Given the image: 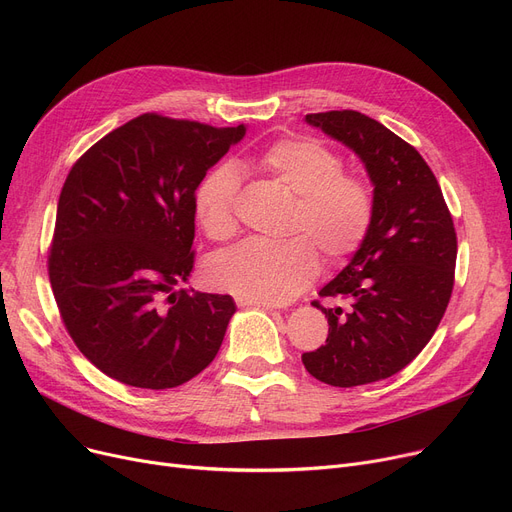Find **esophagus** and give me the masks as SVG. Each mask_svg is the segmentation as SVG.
I'll use <instances>...</instances> for the list:
<instances>
[{"mask_svg":"<svg viewBox=\"0 0 512 512\" xmlns=\"http://www.w3.org/2000/svg\"><path fill=\"white\" fill-rule=\"evenodd\" d=\"M238 307H263V309H278L276 303H261V301H249V299H236Z\"/></svg>","mask_w":512,"mask_h":512,"instance_id":"1","label":"esophagus"}]
</instances>
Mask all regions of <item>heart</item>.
I'll return each mask as SVG.
<instances>
[{
    "label": "heart",
    "mask_w": 512,
    "mask_h": 512,
    "mask_svg": "<svg viewBox=\"0 0 512 512\" xmlns=\"http://www.w3.org/2000/svg\"><path fill=\"white\" fill-rule=\"evenodd\" d=\"M294 203L284 242L249 240L213 257L207 276L213 286L261 303H286L303 292L319 270L315 247L330 263L351 257L371 228L375 199L363 176L342 172V157L313 139L286 137L249 159ZM240 176L230 164L213 166L195 188V215L203 232L224 242L238 230L236 199Z\"/></svg>",
    "instance_id": "heart-1"
}]
</instances>
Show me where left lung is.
Segmentation results:
<instances>
[{
	"mask_svg": "<svg viewBox=\"0 0 512 512\" xmlns=\"http://www.w3.org/2000/svg\"><path fill=\"white\" fill-rule=\"evenodd\" d=\"M305 122L353 149L373 184L375 211L363 245L319 297L328 338L303 355L319 382L351 388L405 369L432 340L454 286L456 232L442 188L415 147L355 110L307 114Z\"/></svg>",
	"mask_w": 512,
	"mask_h": 512,
	"instance_id": "obj_1",
	"label": "left lung"
}]
</instances>
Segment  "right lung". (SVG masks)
I'll list each match as a JSON object with an SVG mask.
<instances>
[{
    "label": "right lung",
    "mask_w": 512,
    "mask_h": 512,
    "mask_svg": "<svg viewBox=\"0 0 512 512\" xmlns=\"http://www.w3.org/2000/svg\"><path fill=\"white\" fill-rule=\"evenodd\" d=\"M245 132L143 114L72 166L49 282L78 351L110 378L176 388L218 355L232 297L174 288L195 265V188Z\"/></svg>",
    "instance_id": "right-lung-1"
}]
</instances>
